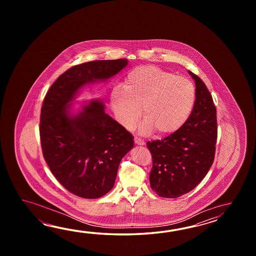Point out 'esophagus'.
Wrapping results in <instances>:
<instances>
[{"mask_svg": "<svg viewBox=\"0 0 256 256\" xmlns=\"http://www.w3.org/2000/svg\"><path fill=\"white\" fill-rule=\"evenodd\" d=\"M134 142H136V144H138V146H144L146 144L144 141H142V139L138 138V137H134Z\"/></svg>", "mask_w": 256, "mask_h": 256, "instance_id": "1", "label": "esophagus"}]
</instances>
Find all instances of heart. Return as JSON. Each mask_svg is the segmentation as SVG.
Returning a JSON list of instances; mask_svg holds the SVG:
<instances>
[{
	"label": "heart",
	"instance_id": "1",
	"mask_svg": "<svg viewBox=\"0 0 256 256\" xmlns=\"http://www.w3.org/2000/svg\"><path fill=\"white\" fill-rule=\"evenodd\" d=\"M195 98V87L188 78L154 66H140L127 73L124 90L114 88L110 100L117 120L126 129L134 127L142 109L146 119L142 130L166 136L185 124Z\"/></svg>",
	"mask_w": 256,
	"mask_h": 256
}]
</instances>
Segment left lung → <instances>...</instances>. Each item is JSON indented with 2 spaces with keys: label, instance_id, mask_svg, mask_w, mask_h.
Wrapping results in <instances>:
<instances>
[{
  "label": "left lung",
  "instance_id": "obj_1",
  "mask_svg": "<svg viewBox=\"0 0 256 256\" xmlns=\"http://www.w3.org/2000/svg\"><path fill=\"white\" fill-rule=\"evenodd\" d=\"M196 85L194 108L185 124L163 140L147 142L152 154L150 185L158 196L176 198L195 188L215 156L218 127L212 94L190 70Z\"/></svg>",
  "mask_w": 256,
  "mask_h": 256
}]
</instances>
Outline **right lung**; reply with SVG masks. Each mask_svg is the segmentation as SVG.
Instances as JSON below:
<instances>
[{"mask_svg":"<svg viewBox=\"0 0 256 256\" xmlns=\"http://www.w3.org/2000/svg\"><path fill=\"white\" fill-rule=\"evenodd\" d=\"M128 64L124 58L74 66L46 93L40 116L43 156L66 190L84 198H98L114 185L122 158L134 147V136L92 100L76 114L71 102L85 85L106 82Z\"/></svg>","mask_w":256,"mask_h":256,"instance_id":"right-lung-1","label":"right lung"}]
</instances>
